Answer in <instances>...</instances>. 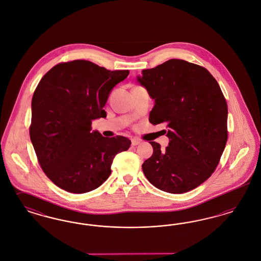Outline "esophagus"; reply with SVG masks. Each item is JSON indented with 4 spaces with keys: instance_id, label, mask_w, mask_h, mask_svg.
I'll list each match as a JSON object with an SVG mask.
<instances>
[{
    "instance_id": "esophagus-1",
    "label": "esophagus",
    "mask_w": 261,
    "mask_h": 261,
    "mask_svg": "<svg viewBox=\"0 0 261 261\" xmlns=\"http://www.w3.org/2000/svg\"><path fill=\"white\" fill-rule=\"evenodd\" d=\"M132 146H137V145H139L140 143H141V141L139 140V139H136V138H134V139H132Z\"/></svg>"
}]
</instances>
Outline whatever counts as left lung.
I'll list each match as a JSON object with an SVG mask.
<instances>
[{
    "mask_svg": "<svg viewBox=\"0 0 261 261\" xmlns=\"http://www.w3.org/2000/svg\"><path fill=\"white\" fill-rule=\"evenodd\" d=\"M137 79L154 99L149 122L165 123L162 134L169 138L164 149L149 142L153 152L143 172L167 193L197 188L214 172L227 143L228 108L219 84L204 67L174 59Z\"/></svg>",
    "mask_w": 261,
    "mask_h": 261,
    "instance_id": "obj_1",
    "label": "left lung"
}]
</instances>
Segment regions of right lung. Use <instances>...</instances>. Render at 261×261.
Segmentation results:
<instances>
[{"label":"right lung","instance_id":"right-lung-1","mask_svg":"<svg viewBox=\"0 0 261 261\" xmlns=\"http://www.w3.org/2000/svg\"><path fill=\"white\" fill-rule=\"evenodd\" d=\"M129 70H108L84 60L61 62L43 76L32 98L30 139L41 168L62 190L83 194L112 173V161L129 149L123 136L91 132L92 121L106 117L112 88Z\"/></svg>","mask_w":261,"mask_h":261}]
</instances>
